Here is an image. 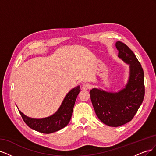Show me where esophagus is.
<instances>
[{
    "mask_svg": "<svg viewBox=\"0 0 156 156\" xmlns=\"http://www.w3.org/2000/svg\"><path fill=\"white\" fill-rule=\"evenodd\" d=\"M82 88L83 90H88L90 88H91V86L90 85V84H84L83 87H82Z\"/></svg>",
    "mask_w": 156,
    "mask_h": 156,
    "instance_id": "esophagus-1",
    "label": "esophagus"
}]
</instances>
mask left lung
Masks as SVG:
<instances>
[{
    "label": "left lung",
    "mask_w": 156,
    "mask_h": 156,
    "mask_svg": "<svg viewBox=\"0 0 156 156\" xmlns=\"http://www.w3.org/2000/svg\"><path fill=\"white\" fill-rule=\"evenodd\" d=\"M118 56L129 65V76L124 88L116 92L92 88L90 94L94 111L103 124L118 127L131 121L144 100V72L136 56L128 47L116 41Z\"/></svg>",
    "instance_id": "obj_1"
}]
</instances>
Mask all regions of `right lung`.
<instances>
[{"label": "right lung", "instance_id": "add662e5", "mask_svg": "<svg viewBox=\"0 0 156 156\" xmlns=\"http://www.w3.org/2000/svg\"><path fill=\"white\" fill-rule=\"evenodd\" d=\"M80 91L79 86L71 90L65 96L58 109L53 115L48 117L34 119L25 115L21 111H19L26 124L31 129L46 134L53 133L68 124L72 115L75 100Z\"/></svg>", "mask_w": 156, "mask_h": 156}]
</instances>
